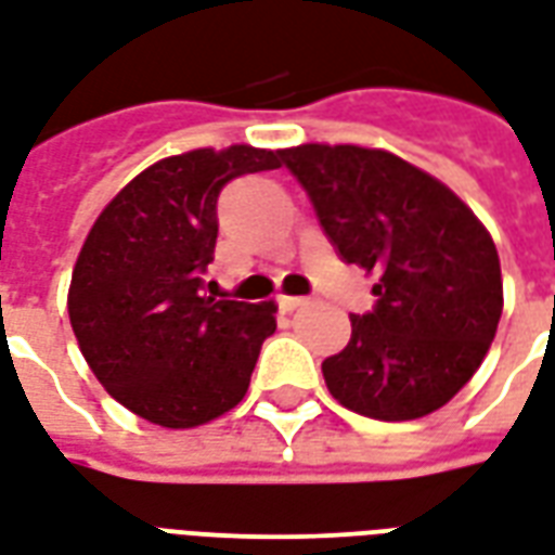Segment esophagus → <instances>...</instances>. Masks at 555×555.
<instances>
[{"label": "esophagus", "instance_id": "obj_1", "mask_svg": "<svg viewBox=\"0 0 555 555\" xmlns=\"http://www.w3.org/2000/svg\"><path fill=\"white\" fill-rule=\"evenodd\" d=\"M306 302H309L306 297H285V294H282V297H279V309H282V311H297V309H302Z\"/></svg>", "mask_w": 555, "mask_h": 555}]
</instances>
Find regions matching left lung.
Here are the masks:
<instances>
[{
	"label": "left lung",
	"instance_id": "1",
	"mask_svg": "<svg viewBox=\"0 0 555 555\" xmlns=\"http://www.w3.org/2000/svg\"><path fill=\"white\" fill-rule=\"evenodd\" d=\"M282 162L347 264L376 276L367 314L323 361L326 388L373 421L450 403L486 359L503 314L500 258L459 196L385 150L302 143Z\"/></svg>",
	"mask_w": 555,
	"mask_h": 555
}]
</instances>
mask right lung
<instances>
[{"mask_svg":"<svg viewBox=\"0 0 555 555\" xmlns=\"http://www.w3.org/2000/svg\"><path fill=\"white\" fill-rule=\"evenodd\" d=\"M279 164L282 152L256 146L164 158L90 229L69 282V323L105 391L143 421L191 429L244 400L276 306L208 297L205 273L220 191Z\"/></svg>","mask_w":555,"mask_h":555,"instance_id":"1","label":"right lung"}]
</instances>
